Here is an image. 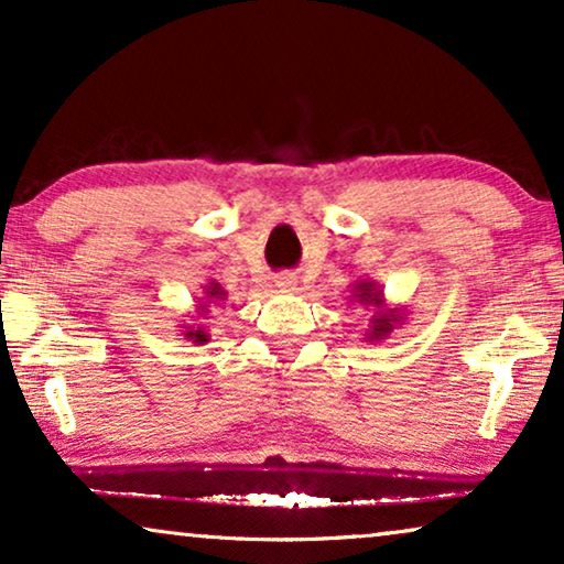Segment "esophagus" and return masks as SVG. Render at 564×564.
Segmentation results:
<instances>
[{
	"label": "esophagus",
	"mask_w": 564,
	"mask_h": 564,
	"mask_svg": "<svg viewBox=\"0 0 564 564\" xmlns=\"http://www.w3.org/2000/svg\"><path fill=\"white\" fill-rule=\"evenodd\" d=\"M274 288H276V292H284V295H290V292L297 290V276L290 274V272L276 274L274 276Z\"/></svg>",
	"instance_id": "esophagus-1"
}]
</instances>
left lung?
I'll list each match as a JSON object with an SVG mask.
<instances>
[{
	"instance_id": "left-lung-1",
	"label": "left lung",
	"mask_w": 564,
	"mask_h": 564,
	"mask_svg": "<svg viewBox=\"0 0 564 564\" xmlns=\"http://www.w3.org/2000/svg\"><path fill=\"white\" fill-rule=\"evenodd\" d=\"M351 303H359L365 307H372L375 315L369 318V326L365 330V341L377 344L392 334V328L403 326L405 307H388L384 303V292L377 288L375 280H359L354 282V290L349 295Z\"/></svg>"
}]
</instances>
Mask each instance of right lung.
I'll list each match as a JSON object with an SVG mask.
<instances>
[{
	"instance_id": "add662e5",
	"label": "right lung",
	"mask_w": 564,
	"mask_h": 564,
	"mask_svg": "<svg viewBox=\"0 0 564 564\" xmlns=\"http://www.w3.org/2000/svg\"><path fill=\"white\" fill-rule=\"evenodd\" d=\"M228 297V292L220 288V282H215V280H210L205 284V295L197 300V305H195V315H192V318H203V315H207V311H210V305L213 303H223V300ZM182 336L187 338V341H192V344H207L210 341V334H207V328H205V323H182Z\"/></svg>"
}]
</instances>
